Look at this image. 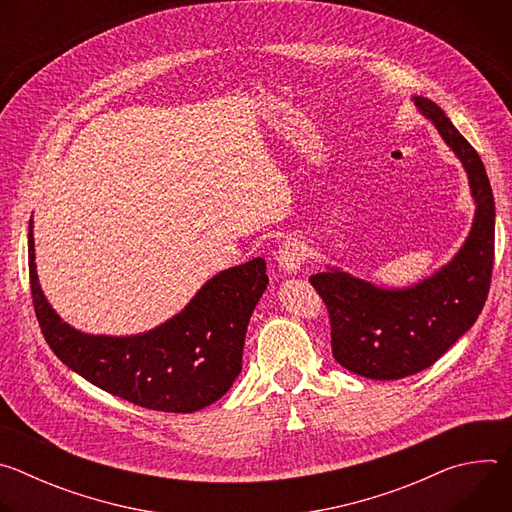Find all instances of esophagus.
<instances>
[{
  "mask_svg": "<svg viewBox=\"0 0 512 512\" xmlns=\"http://www.w3.org/2000/svg\"><path fill=\"white\" fill-rule=\"evenodd\" d=\"M306 261V247L298 239H287L277 251V263L285 273H296Z\"/></svg>",
  "mask_w": 512,
  "mask_h": 512,
  "instance_id": "esophagus-1",
  "label": "esophagus"
}]
</instances>
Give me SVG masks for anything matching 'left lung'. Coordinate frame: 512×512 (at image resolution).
Masks as SVG:
<instances>
[{
    "instance_id": "left-lung-1",
    "label": "left lung",
    "mask_w": 512,
    "mask_h": 512,
    "mask_svg": "<svg viewBox=\"0 0 512 512\" xmlns=\"http://www.w3.org/2000/svg\"><path fill=\"white\" fill-rule=\"evenodd\" d=\"M468 172L476 216L460 253L429 279L381 289L350 273H316L310 283L328 308L332 354L350 373L393 381L415 375L448 352L480 316L494 263V196L478 152L433 101L415 97Z\"/></svg>"
}]
</instances>
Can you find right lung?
I'll return each instance as SVG.
<instances>
[{"instance_id":"obj_1","label":"right lung","mask_w":512,"mask_h":512,"mask_svg":"<svg viewBox=\"0 0 512 512\" xmlns=\"http://www.w3.org/2000/svg\"><path fill=\"white\" fill-rule=\"evenodd\" d=\"M28 267L40 330L66 367L115 397L166 413L198 411L231 389L249 318L269 283L265 259L257 257L212 277L156 330L117 338L83 334L56 316L38 285L32 227Z\"/></svg>"}]
</instances>
